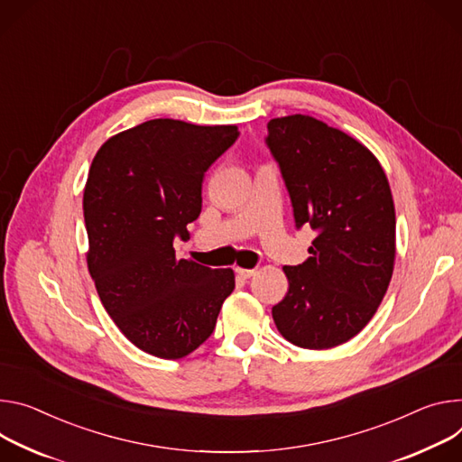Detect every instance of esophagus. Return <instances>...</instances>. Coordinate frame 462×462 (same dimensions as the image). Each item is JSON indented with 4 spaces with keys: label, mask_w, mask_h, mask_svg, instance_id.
<instances>
[{
    "label": "esophagus",
    "mask_w": 462,
    "mask_h": 462,
    "mask_svg": "<svg viewBox=\"0 0 462 462\" xmlns=\"http://www.w3.org/2000/svg\"><path fill=\"white\" fill-rule=\"evenodd\" d=\"M236 273H237L243 280H248V278H253V276L256 274V269H241V267H237Z\"/></svg>",
    "instance_id": "obj_1"
}]
</instances>
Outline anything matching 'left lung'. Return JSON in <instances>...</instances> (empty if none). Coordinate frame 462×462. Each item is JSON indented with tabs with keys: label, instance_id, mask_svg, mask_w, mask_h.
Returning a JSON list of instances; mask_svg holds the SVG:
<instances>
[{
	"label": "left lung",
	"instance_id": "1",
	"mask_svg": "<svg viewBox=\"0 0 462 462\" xmlns=\"http://www.w3.org/2000/svg\"><path fill=\"white\" fill-rule=\"evenodd\" d=\"M267 129L295 225L317 232L310 258L283 267L289 291L273 319L292 345L333 348L368 324L387 292L396 254L389 180L365 145L311 116L276 117Z\"/></svg>",
	"mask_w": 462,
	"mask_h": 462
}]
</instances>
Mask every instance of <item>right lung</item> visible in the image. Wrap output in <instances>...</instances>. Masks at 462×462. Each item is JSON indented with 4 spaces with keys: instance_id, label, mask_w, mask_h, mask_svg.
<instances>
[{
    "instance_id": "obj_1",
    "label": "right lung",
    "mask_w": 462,
    "mask_h": 462,
    "mask_svg": "<svg viewBox=\"0 0 462 462\" xmlns=\"http://www.w3.org/2000/svg\"><path fill=\"white\" fill-rule=\"evenodd\" d=\"M239 136L236 125L151 119L97 151L85 188L88 271L99 299L140 350L180 359L214 333L232 269L179 260L175 237L202 208V179Z\"/></svg>"
}]
</instances>
